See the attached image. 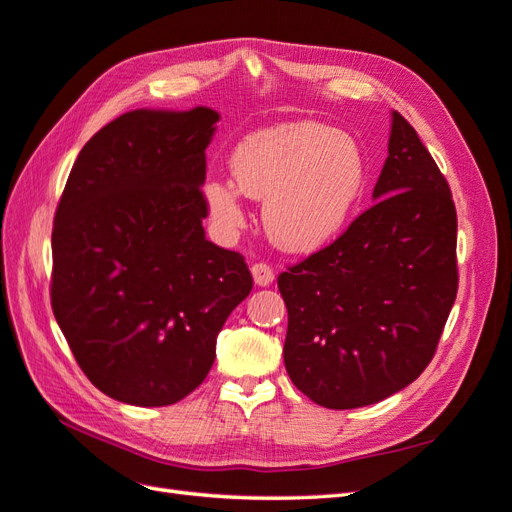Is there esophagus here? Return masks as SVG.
<instances>
[{
  "label": "esophagus",
  "instance_id": "esophagus-1",
  "mask_svg": "<svg viewBox=\"0 0 512 512\" xmlns=\"http://www.w3.org/2000/svg\"><path fill=\"white\" fill-rule=\"evenodd\" d=\"M252 275H254L256 286H269L275 277L273 269L267 265V262H256V265H252Z\"/></svg>",
  "mask_w": 512,
  "mask_h": 512
}]
</instances>
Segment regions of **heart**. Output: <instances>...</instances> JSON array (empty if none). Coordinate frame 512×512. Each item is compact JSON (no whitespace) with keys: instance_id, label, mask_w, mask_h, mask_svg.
<instances>
[{"instance_id":"heart-1","label":"heart","mask_w":512,"mask_h":512,"mask_svg":"<svg viewBox=\"0 0 512 512\" xmlns=\"http://www.w3.org/2000/svg\"><path fill=\"white\" fill-rule=\"evenodd\" d=\"M232 179H209L205 203L213 222L245 226L243 194L265 200L269 239L292 254L333 241L363 192L365 162L352 136L316 121L282 123L247 134L232 151Z\"/></svg>"}]
</instances>
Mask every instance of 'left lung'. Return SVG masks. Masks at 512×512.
<instances>
[{
  "mask_svg": "<svg viewBox=\"0 0 512 512\" xmlns=\"http://www.w3.org/2000/svg\"><path fill=\"white\" fill-rule=\"evenodd\" d=\"M374 198L331 245L277 277L288 376L331 410L378 404L421 376L457 297L453 194L397 111Z\"/></svg>",
  "mask_w": 512,
  "mask_h": 512,
  "instance_id": "left-lung-1",
  "label": "left lung"
}]
</instances>
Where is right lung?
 Here are the masks:
<instances>
[{"label": "right lung", "mask_w": 512, "mask_h": 512, "mask_svg": "<svg viewBox=\"0 0 512 512\" xmlns=\"http://www.w3.org/2000/svg\"><path fill=\"white\" fill-rule=\"evenodd\" d=\"M220 115L132 111L81 149L53 222L51 305L104 395L170 406L203 384L254 280L205 239V149Z\"/></svg>", "instance_id": "1"}]
</instances>
